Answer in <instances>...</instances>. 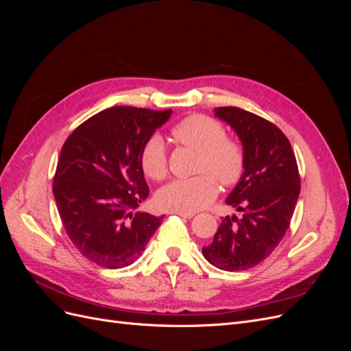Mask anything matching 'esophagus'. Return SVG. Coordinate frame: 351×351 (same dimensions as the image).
<instances>
[{"label": "esophagus", "instance_id": "1", "mask_svg": "<svg viewBox=\"0 0 351 351\" xmlns=\"http://www.w3.org/2000/svg\"><path fill=\"white\" fill-rule=\"evenodd\" d=\"M169 214H177V215H180V217H183V218H187V219H190V218H192V217L195 215V212H182V210H171V212H169Z\"/></svg>", "mask_w": 351, "mask_h": 351}]
</instances>
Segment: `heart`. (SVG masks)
Instances as JSON below:
<instances>
[{
    "mask_svg": "<svg viewBox=\"0 0 351 351\" xmlns=\"http://www.w3.org/2000/svg\"><path fill=\"white\" fill-rule=\"evenodd\" d=\"M226 127L212 117L193 114L171 127L176 142L199 152L195 177L176 178L156 193V204L167 210L195 212L208 206L218 195V184L236 186L246 168L243 145L226 136ZM141 167L152 180H162L168 173V155L159 136L154 134L141 151Z\"/></svg>",
    "mask_w": 351,
    "mask_h": 351,
    "instance_id": "b5f03b06",
    "label": "heart"
}]
</instances>
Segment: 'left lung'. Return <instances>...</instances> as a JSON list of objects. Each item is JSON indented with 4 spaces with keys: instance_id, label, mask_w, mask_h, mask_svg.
<instances>
[{
    "instance_id": "obj_1",
    "label": "left lung",
    "mask_w": 351,
    "mask_h": 351,
    "mask_svg": "<svg viewBox=\"0 0 351 351\" xmlns=\"http://www.w3.org/2000/svg\"><path fill=\"white\" fill-rule=\"evenodd\" d=\"M215 114L236 130L246 154L244 174L227 199L243 218H222L202 252L219 269L246 271L267 259L289 230L300 193L299 167L274 123L239 107H218Z\"/></svg>"
}]
</instances>
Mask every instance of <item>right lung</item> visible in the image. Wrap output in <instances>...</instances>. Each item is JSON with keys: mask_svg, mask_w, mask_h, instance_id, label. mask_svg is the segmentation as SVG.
I'll return each instance as SVG.
<instances>
[{"mask_svg": "<svg viewBox=\"0 0 351 351\" xmlns=\"http://www.w3.org/2000/svg\"><path fill=\"white\" fill-rule=\"evenodd\" d=\"M171 114L107 108L77 125L62 145L52 184L58 214L74 247L98 267H129L161 226L164 217L133 210L149 195L142 146Z\"/></svg>", "mask_w": 351, "mask_h": 351, "instance_id": "right-lung-1", "label": "right lung"}]
</instances>
